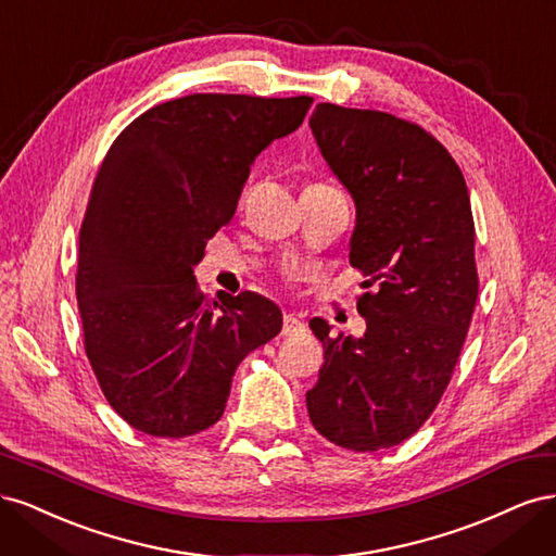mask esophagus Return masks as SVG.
Segmentation results:
<instances>
[{"label":"esophagus","instance_id":"obj_1","mask_svg":"<svg viewBox=\"0 0 556 556\" xmlns=\"http://www.w3.org/2000/svg\"><path fill=\"white\" fill-rule=\"evenodd\" d=\"M304 331H306V327L296 315H285L282 317V336H299Z\"/></svg>","mask_w":556,"mask_h":556}]
</instances>
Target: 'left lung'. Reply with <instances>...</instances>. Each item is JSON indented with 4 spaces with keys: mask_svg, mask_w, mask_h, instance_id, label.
I'll use <instances>...</instances> for the list:
<instances>
[{
    "mask_svg": "<svg viewBox=\"0 0 556 556\" xmlns=\"http://www.w3.org/2000/svg\"><path fill=\"white\" fill-rule=\"evenodd\" d=\"M311 129L355 199L350 264L376 292L357 301L362 339L311 319L325 364L306 406L327 441L376 452L427 422L457 366L478 299L473 213L457 162L419 125L317 104Z\"/></svg>",
    "mask_w": 556,
    "mask_h": 556,
    "instance_id": "1",
    "label": "left lung"
}]
</instances>
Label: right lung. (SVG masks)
I'll return each mask as SVG.
<instances>
[{"label": "right lung", "instance_id": "obj_1", "mask_svg": "<svg viewBox=\"0 0 556 556\" xmlns=\"http://www.w3.org/2000/svg\"><path fill=\"white\" fill-rule=\"evenodd\" d=\"M311 104L188 94L141 113L109 148L80 225L76 299L97 382L129 427L155 439L213 427L239 364L280 333L274 301H208L194 266L233 217L250 164Z\"/></svg>", "mask_w": 556, "mask_h": 556}]
</instances>
